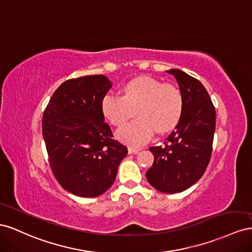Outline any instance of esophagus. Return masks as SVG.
<instances>
[{
    "mask_svg": "<svg viewBox=\"0 0 252 252\" xmlns=\"http://www.w3.org/2000/svg\"><path fill=\"white\" fill-rule=\"evenodd\" d=\"M140 151L139 148H134V147H130L128 148V154H137Z\"/></svg>",
    "mask_w": 252,
    "mask_h": 252,
    "instance_id": "obj_1",
    "label": "esophagus"
}]
</instances>
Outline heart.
Here are the masks:
<instances>
[{"instance_id":"b5f03b06","label":"heart","mask_w":252,"mask_h":252,"mask_svg":"<svg viewBox=\"0 0 252 252\" xmlns=\"http://www.w3.org/2000/svg\"><path fill=\"white\" fill-rule=\"evenodd\" d=\"M124 96L107 94L101 100L104 117L121 126L138 114V118L120 127L117 137L132 146H141L157 133H167L177 126L184 111V97L176 85L161 83L151 77L126 82Z\"/></svg>"}]
</instances>
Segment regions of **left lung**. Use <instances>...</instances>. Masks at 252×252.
<instances>
[{"mask_svg":"<svg viewBox=\"0 0 252 252\" xmlns=\"http://www.w3.org/2000/svg\"><path fill=\"white\" fill-rule=\"evenodd\" d=\"M184 97V111L164 148L151 147L154 161L146 173L148 182L162 193L190 188L203 176L209 163L215 131V109L205 86L185 71L173 68Z\"/></svg>","mask_w":252,"mask_h":252,"instance_id":"8db88e82","label":"left lung"}]
</instances>
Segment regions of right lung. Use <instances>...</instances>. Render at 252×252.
Instances as JSON below:
<instances>
[{
    "label": "right lung",
    "instance_id": "add662e5",
    "mask_svg": "<svg viewBox=\"0 0 252 252\" xmlns=\"http://www.w3.org/2000/svg\"><path fill=\"white\" fill-rule=\"evenodd\" d=\"M112 88L103 75L63 82L43 114L42 133L49 164L63 189L96 197L111 188L127 149L113 139L101 100Z\"/></svg>",
    "mask_w": 252,
    "mask_h": 252
}]
</instances>
